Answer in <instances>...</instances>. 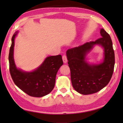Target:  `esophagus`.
<instances>
[{"instance_id":"34e87169","label":"esophagus","mask_w":123,"mask_h":123,"mask_svg":"<svg viewBox=\"0 0 123 123\" xmlns=\"http://www.w3.org/2000/svg\"><path fill=\"white\" fill-rule=\"evenodd\" d=\"M62 59H63V61L64 63H67V61H68V60H67V55H66V54H64L62 56Z\"/></svg>"}]
</instances>
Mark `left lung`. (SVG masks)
I'll return each instance as SVG.
<instances>
[{
  "label": "left lung",
  "mask_w": 123,
  "mask_h": 123,
  "mask_svg": "<svg viewBox=\"0 0 123 123\" xmlns=\"http://www.w3.org/2000/svg\"><path fill=\"white\" fill-rule=\"evenodd\" d=\"M100 33L101 37L95 41L67 51L72 86L75 90L82 95H89L101 90L110 81L114 72L115 54L111 39L103 28ZM95 45L103 48L104 60L100 64L89 65L86 61L85 56Z\"/></svg>",
  "instance_id": "left-lung-1"
}]
</instances>
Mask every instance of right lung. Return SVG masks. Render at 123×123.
<instances>
[{
  "instance_id": "right-lung-1",
  "label": "right lung",
  "mask_w": 123,
  "mask_h": 123,
  "mask_svg": "<svg viewBox=\"0 0 123 123\" xmlns=\"http://www.w3.org/2000/svg\"><path fill=\"white\" fill-rule=\"evenodd\" d=\"M17 32L12 38L9 53V71L13 81L28 95L41 97L53 89L57 71L63 64L61 55L47 57L41 66L32 72H25L17 69L14 60V40Z\"/></svg>"
}]
</instances>
